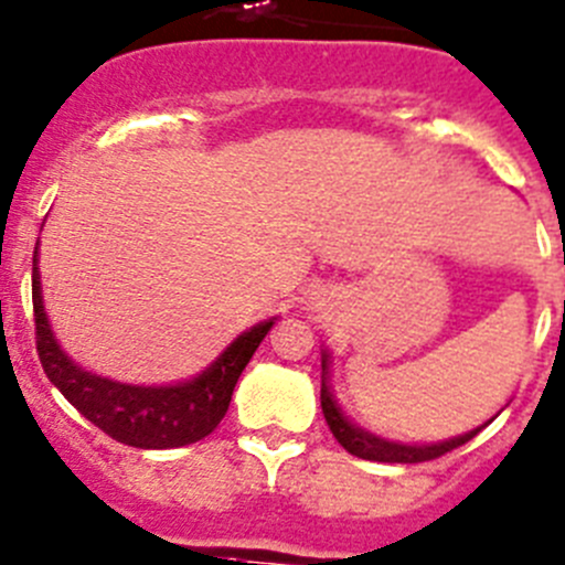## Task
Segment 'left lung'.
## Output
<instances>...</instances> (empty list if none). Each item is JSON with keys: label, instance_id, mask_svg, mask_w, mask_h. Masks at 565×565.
<instances>
[{"label": "left lung", "instance_id": "8db88e82", "mask_svg": "<svg viewBox=\"0 0 565 565\" xmlns=\"http://www.w3.org/2000/svg\"><path fill=\"white\" fill-rule=\"evenodd\" d=\"M322 412H324V420H328L330 431H333V437L339 439L341 448L359 459H370V462H403V465L428 462V459L445 457V454L454 451V448H459V445H465L468 439H473L476 434L484 428V426L473 428V431L462 434V437L445 439V443H437V445L386 443V439L375 437V434H366L364 428L353 426V423L347 420L344 414H341L339 403H335L333 392H330V386L324 384V381H322Z\"/></svg>", "mask_w": 565, "mask_h": 565}]
</instances>
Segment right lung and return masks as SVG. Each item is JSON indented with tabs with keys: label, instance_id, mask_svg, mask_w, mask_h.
Returning <instances> with one entry per match:
<instances>
[{
	"label": "right lung",
	"instance_id": "right-lung-1",
	"mask_svg": "<svg viewBox=\"0 0 565 565\" xmlns=\"http://www.w3.org/2000/svg\"><path fill=\"white\" fill-rule=\"evenodd\" d=\"M33 317H35V350L46 377L61 390V395L77 408L100 431L131 448H181L210 437L230 408L237 377L246 370L260 341L271 330L274 319L237 335L218 361L206 366L199 377L175 386H128L92 375L81 370L55 341L46 324L41 305L39 268L33 255Z\"/></svg>",
	"mask_w": 565,
	"mask_h": 565
}]
</instances>
